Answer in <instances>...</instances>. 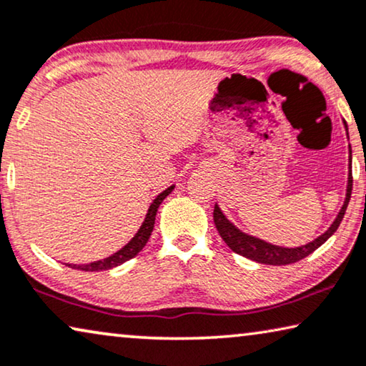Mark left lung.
I'll list each match as a JSON object with an SVG mask.
<instances>
[{"label":"left lung","mask_w":366,"mask_h":366,"mask_svg":"<svg viewBox=\"0 0 366 366\" xmlns=\"http://www.w3.org/2000/svg\"><path fill=\"white\" fill-rule=\"evenodd\" d=\"M350 160H352V147H350ZM352 187H353V177H352V168H350V174H348V184H347V198L345 203H343L340 213L337 214L335 221L332 222V226L324 232V234L317 237L309 244L300 246V247H280V246H274L269 244V242L257 239V237L247 236L244 232H241L234 224H231L229 221L226 219V216L221 213V209L218 208V204H214V224L216 229H218L219 236L222 237V241L229 246L232 251L236 254H241L251 261L261 262V264H269V266H287V264L297 262L300 259H304L315 251L317 247H320L324 242L330 237L333 232L338 229L340 222L345 216L348 201H350L352 196Z\"/></svg>","instance_id":"8db88e82"}]
</instances>
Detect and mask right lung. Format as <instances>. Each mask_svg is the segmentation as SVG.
Instances as JSON below:
<instances>
[{
  "label": "right lung",
  "mask_w": 366,
  "mask_h": 366,
  "mask_svg": "<svg viewBox=\"0 0 366 366\" xmlns=\"http://www.w3.org/2000/svg\"><path fill=\"white\" fill-rule=\"evenodd\" d=\"M172 192H173V187L167 188L165 192L160 193L155 199H153L150 208H148L147 218L144 221V224L140 226L139 232H137V234L132 237V241L129 242V244H125L124 247L120 249V251L112 254V256L100 259V261H95V262H91V264H81V266H77V264H66V266L72 267V269H77V271H87V272L107 271V269L117 267V266H120V264H124L125 261H129V259L135 257L137 254H139L142 249L145 247L148 239H150V234L153 231V224H155V216H157L158 206L162 204V201L165 199Z\"/></svg>",
  "instance_id": "obj_1"
}]
</instances>
